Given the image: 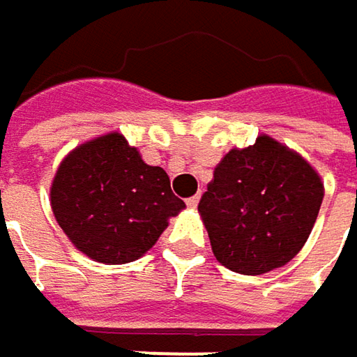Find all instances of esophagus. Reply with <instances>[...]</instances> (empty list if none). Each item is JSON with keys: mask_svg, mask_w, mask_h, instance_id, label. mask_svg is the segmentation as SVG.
<instances>
[{"mask_svg": "<svg viewBox=\"0 0 357 357\" xmlns=\"http://www.w3.org/2000/svg\"><path fill=\"white\" fill-rule=\"evenodd\" d=\"M199 199H201V195H192V197H189V199H187V207L195 209V207L199 205Z\"/></svg>", "mask_w": 357, "mask_h": 357, "instance_id": "obj_1", "label": "esophagus"}]
</instances>
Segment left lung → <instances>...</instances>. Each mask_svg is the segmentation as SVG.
I'll use <instances>...</instances> for the list:
<instances>
[{
    "mask_svg": "<svg viewBox=\"0 0 357 357\" xmlns=\"http://www.w3.org/2000/svg\"><path fill=\"white\" fill-rule=\"evenodd\" d=\"M323 201V183L305 158L260 136L217 165L199 201L215 258L240 274L284 266L305 245Z\"/></svg>",
    "mask_w": 357,
    "mask_h": 357,
    "instance_id": "8db88e82",
    "label": "left lung"
}]
</instances>
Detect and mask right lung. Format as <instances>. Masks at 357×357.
Here are the masks:
<instances>
[{
  "mask_svg": "<svg viewBox=\"0 0 357 357\" xmlns=\"http://www.w3.org/2000/svg\"><path fill=\"white\" fill-rule=\"evenodd\" d=\"M50 203L68 240L103 264L138 260L185 209L165 170L119 134L75 148L56 170Z\"/></svg>",
  "mask_w": 357,
  "mask_h": 357,
  "instance_id": "obj_1",
  "label": "right lung"
}]
</instances>
